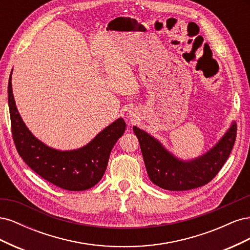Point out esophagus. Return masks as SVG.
Returning <instances> with one entry per match:
<instances>
[{
	"mask_svg": "<svg viewBox=\"0 0 250 250\" xmlns=\"http://www.w3.org/2000/svg\"><path fill=\"white\" fill-rule=\"evenodd\" d=\"M127 117H128V119H130L131 121L134 120L135 119V112L133 110H129L127 113Z\"/></svg>",
	"mask_w": 250,
	"mask_h": 250,
	"instance_id": "obj_1",
	"label": "esophagus"
}]
</instances>
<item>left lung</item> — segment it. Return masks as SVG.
I'll return each mask as SVG.
<instances>
[{
  "label": "left lung",
  "instance_id": "obj_1",
  "mask_svg": "<svg viewBox=\"0 0 250 250\" xmlns=\"http://www.w3.org/2000/svg\"><path fill=\"white\" fill-rule=\"evenodd\" d=\"M150 180L168 191H187L207 185L228 160L237 135V124L230 127L208 152L184 161L176 157L152 135L133 126Z\"/></svg>",
  "mask_w": 250,
  "mask_h": 250
}]
</instances>
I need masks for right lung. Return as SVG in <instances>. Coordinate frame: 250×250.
Listing matches in <instances>:
<instances>
[{
    "instance_id": "1",
    "label": "right lung",
    "mask_w": 250,
    "mask_h": 250,
    "mask_svg": "<svg viewBox=\"0 0 250 250\" xmlns=\"http://www.w3.org/2000/svg\"><path fill=\"white\" fill-rule=\"evenodd\" d=\"M11 75L8 82V105L14 144L20 156L34 172L49 183L67 191L88 190L101 180L109 154L126 128L123 118L117 119L85 146L57 150L43 144L22 121L14 101Z\"/></svg>"
}]
</instances>
